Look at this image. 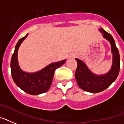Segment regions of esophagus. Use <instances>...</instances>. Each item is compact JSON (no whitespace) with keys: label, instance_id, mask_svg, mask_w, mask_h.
<instances>
[{"label":"esophagus","instance_id":"34e87169","mask_svg":"<svg viewBox=\"0 0 124 124\" xmlns=\"http://www.w3.org/2000/svg\"><path fill=\"white\" fill-rule=\"evenodd\" d=\"M74 55H71L70 56H69V57H68V59H72V58H74Z\"/></svg>","mask_w":124,"mask_h":124}]
</instances>
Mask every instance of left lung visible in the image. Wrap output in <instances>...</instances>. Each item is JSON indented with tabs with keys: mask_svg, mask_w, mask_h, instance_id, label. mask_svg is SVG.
Returning a JSON list of instances; mask_svg holds the SVG:
<instances>
[{
	"mask_svg": "<svg viewBox=\"0 0 124 124\" xmlns=\"http://www.w3.org/2000/svg\"><path fill=\"white\" fill-rule=\"evenodd\" d=\"M99 31L102 34L103 38L109 41L113 55L112 65L109 71L106 74L97 75L88 69L84 62L78 59V66L75 72V78L79 88L91 93H98L108 88L117 78L120 71V54L116 48L114 39L111 35L104 29L100 28Z\"/></svg>",
	"mask_w": 124,
	"mask_h": 124,
	"instance_id": "1",
	"label": "left lung"
}]
</instances>
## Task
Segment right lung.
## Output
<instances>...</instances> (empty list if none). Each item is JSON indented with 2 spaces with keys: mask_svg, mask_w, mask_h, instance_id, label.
<instances>
[{
  "mask_svg": "<svg viewBox=\"0 0 124 124\" xmlns=\"http://www.w3.org/2000/svg\"><path fill=\"white\" fill-rule=\"evenodd\" d=\"M28 34L17 43L11 60V71L13 81L25 92L31 95H38L45 93L50 88L55 71L65 62V60L49 64L41 70L35 72L23 71L18 64V51L22 42Z\"/></svg>",
  "mask_w": 124,
  "mask_h": 124,
  "instance_id": "right-lung-1",
  "label": "right lung"
}]
</instances>
